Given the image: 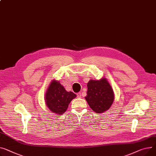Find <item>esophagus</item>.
Segmentation results:
<instances>
[{
	"mask_svg": "<svg viewBox=\"0 0 156 156\" xmlns=\"http://www.w3.org/2000/svg\"><path fill=\"white\" fill-rule=\"evenodd\" d=\"M77 97H78V98L81 97V92H79V93H77Z\"/></svg>",
	"mask_w": 156,
	"mask_h": 156,
	"instance_id": "esophagus-1",
	"label": "esophagus"
}]
</instances>
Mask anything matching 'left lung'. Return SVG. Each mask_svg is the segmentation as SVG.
I'll list each match as a JSON object with an SVG mask.
<instances>
[{"label":"left lung","instance_id":"obj_1","mask_svg":"<svg viewBox=\"0 0 156 156\" xmlns=\"http://www.w3.org/2000/svg\"><path fill=\"white\" fill-rule=\"evenodd\" d=\"M85 99L95 113H103L110 108L114 100V93L107 80H90Z\"/></svg>","mask_w":156,"mask_h":156}]
</instances>
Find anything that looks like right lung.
I'll return each instance as SVG.
<instances>
[{
    "instance_id": "obj_1",
    "label": "right lung",
    "mask_w": 156,
    "mask_h": 156,
    "mask_svg": "<svg viewBox=\"0 0 156 156\" xmlns=\"http://www.w3.org/2000/svg\"><path fill=\"white\" fill-rule=\"evenodd\" d=\"M76 97L74 93L66 91L59 81L54 80L46 91V104L51 112L59 115L66 111L69 103Z\"/></svg>"
}]
</instances>
